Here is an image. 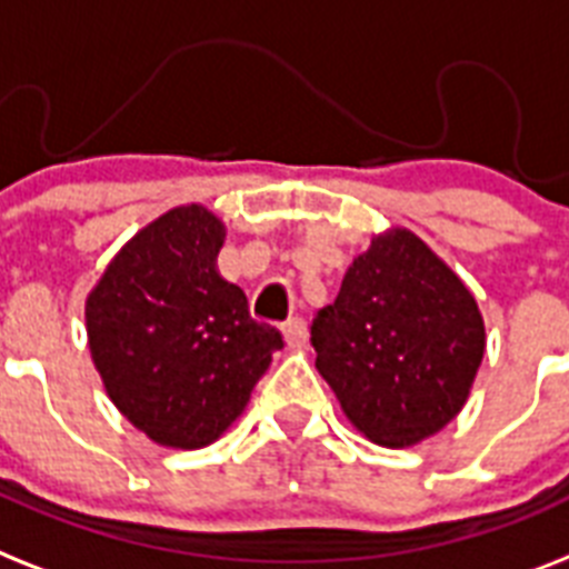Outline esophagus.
Returning a JSON list of instances; mask_svg holds the SVG:
<instances>
[{
  "instance_id": "esophagus-1",
  "label": "esophagus",
  "mask_w": 569,
  "mask_h": 569,
  "mask_svg": "<svg viewBox=\"0 0 569 569\" xmlns=\"http://www.w3.org/2000/svg\"><path fill=\"white\" fill-rule=\"evenodd\" d=\"M281 335H284V342H288L290 349H302L305 342H308V326H305L302 317H293L281 326Z\"/></svg>"
}]
</instances>
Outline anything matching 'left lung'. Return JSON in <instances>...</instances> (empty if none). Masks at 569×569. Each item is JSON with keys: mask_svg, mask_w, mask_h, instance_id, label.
Masks as SVG:
<instances>
[{"mask_svg": "<svg viewBox=\"0 0 569 569\" xmlns=\"http://www.w3.org/2000/svg\"><path fill=\"white\" fill-rule=\"evenodd\" d=\"M317 369L351 425L407 448L457 419L486 351L471 290L419 234L389 229L355 258L311 326Z\"/></svg>", "mask_w": 569, "mask_h": 569, "instance_id": "left-lung-1", "label": "left lung"}]
</instances>
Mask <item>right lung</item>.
I'll return each instance as SVG.
<instances>
[{
	"label": "right lung",
	"mask_w": 569,
	"mask_h": 569,
	"mask_svg": "<svg viewBox=\"0 0 569 569\" xmlns=\"http://www.w3.org/2000/svg\"><path fill=\"white\" fill-rule=\"evenodd\" d=\"M223 223L180 206L133 234L87 299V335L107 396L166 448L194 450L243 412L284 346L220 279Z\"/></svg>",
	"instance_id": "1"
}]
</instances>
